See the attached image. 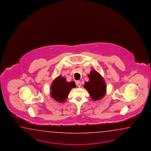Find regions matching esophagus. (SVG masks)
<instances>
[{
	"instance_id": "esophagus-1",
	"label": "esophagus",
	"mask_w": 151,
	"mask_h": 151,
	"mask_svg": "<svg viewBox=\"0 0 151 151\" xmlns=\"http://www.w3.org/2000/svg\"><path fill=\"white\" fill-rule=\"evenodd\" d=\"M76 83H77L78 87H80L81 86V83L80 81H77Z\"/></svg>"
}]
</instances>
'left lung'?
I'll list each match as a JSON object with an SVG mask.
<instances>
[{
	"label": "left lung",
	"mask_w": 151,
	"mask_h": 151,
	"mask_svg": "<svg viewBox=\"0 0 151 151\" xmlns=\"http://www.w3.org/2000/svg\"><path fill=\"white\" fill-rule=\"evenodd\" d=\"M89 81L85 82L83 85L91 98L94 101L101 99L106 92V85L101 76L96 70H92L88 75Z\"/></svg>",
	"instance_id": "1"
}]
</instances>
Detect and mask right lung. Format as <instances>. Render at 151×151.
Masks as SVG:
<instances>
[{"mask_svg": "<svg viewBox=\"0 0 151 151\" xmlns=\"http://www.w3.org/2000/svg\"><path fill=\"white\" fill-rule=\"evenodd\" d=\"M76 86L74 81L67 82L65 78L59 76L52 83L51 96L58 103H63L67 99L71 89Z\"/></svg>", "mask_w": 151, "mask_h": 151, "instance_id": "add662e5", "label": "right lung"}]
</instances>
